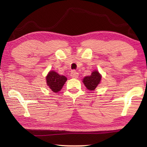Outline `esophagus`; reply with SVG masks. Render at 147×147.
Instances as JSON below:
<instances>
[{
	"mask_svg": "<svg viewBox=\"0 0 147 147\" xmlns=\"http://www.w3.org/2000/svg\"><path fill=\"white\" fill-rule=\"evenodd\" d=\"M79 74L76 72L75 71H72L71 73V76L73 78H77L78 77Z\"/></svg>",
	"mask_w": 147,
	"mask_h": 147,
	"instance_id": "1",
	"label": "esophagus"
}]
</instances>
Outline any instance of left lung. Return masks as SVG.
<instances>
[{
    "label": "left lung",
    "mask_w": 147,
    "mask_h": 147,
    "mask_svg": "<svg viewBox=\"0 0 147 147\" xmlns=\"http://www.w3.org/2000/svg\"><path fill=\"white\" fill-rule=\"evenodd\" d=\"M102 76L97 71H94L90 76L84 77L83 79V83L90 91H93L96 89L100 83Z\"/></svg>",
    "instance_id": "left-lung-1"
}]
</instances>
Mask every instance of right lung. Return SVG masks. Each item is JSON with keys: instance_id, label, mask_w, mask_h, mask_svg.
I'll list each match as a JSON object with an SVG mask.
<instances>
[{"instance_id": "obj_1", "label": "right lung", "mask_w": 147, "mask_h": 147, "mask_svg": "<svg viewBox=\"0 0 147 147\" xmlns=\"http://www.w3.org/2000/svg\"><path fill=\"white\" fill-rule=\"evenodd\" d=\"M67 80L65 76L59 75L54 71H50L46 76L47 86L54 93H58L61 90Z\"/></svg>"}]
</instances>
